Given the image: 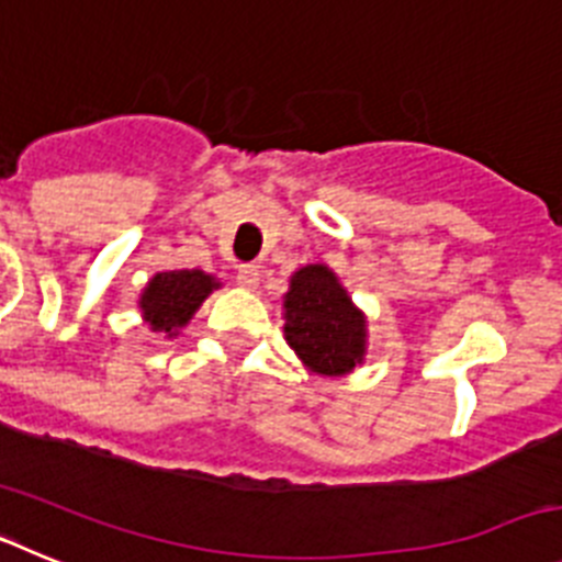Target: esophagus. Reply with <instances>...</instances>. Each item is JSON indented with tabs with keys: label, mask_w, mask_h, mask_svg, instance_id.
I'll list each match as a JSON object with an SVG mask.
<instances>
[{
	"label": "esophagus",
	"mask_w": 562,
	"mask_h": 562,
	"mask_svg": "<svg viewBox=\"0 0 562 562\" xmlns=\"http://www.w3.org/2000/svg\"><path fill=\"white\" fill-rule=\"evenodd\" d=\"M258 276H261V270H258L256 265H238V270H236L238 286H245V290H256Z\"/></svg>",
	"instance_id": "esophagus-1"
}]
</instances>
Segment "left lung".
Wrapping results in <instances>:
<instances>
[{
	"label": "left lung",
	"mask_w": 562,
	"mask_h": 562,
	"mask_svg": "<svg viewBox=\"0 0 562 562\" xmlns=\"http://www.w3.org/2000/svg\"><path fill=\"white\" fill-rule=\"evenodd\" d=\"M286 342L321 374H346L366 355V317L324 265L297 270L284 297Z\"/></svg>",
	"instance_id": "1"
}]
</instances>
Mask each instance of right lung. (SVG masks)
Segmentation results:
<instances>
[{"mask_svg": "<svg viewBox=\"0 0 562 562\" xmlns=\"http://www.w3.org/2000/svg\"><path fill=\"white\" fill-rule=\"evenodd\" d=\"M216 286L220 284L202 270L157 272L143 292L140 310L154 331H166L168 337H173Z\"/></svg>", "mask_w": 562, "mask_h": 562, "instance_id": "obj_1", "label": "right lung"}]
</instances>
